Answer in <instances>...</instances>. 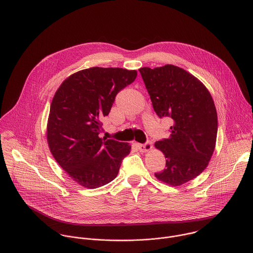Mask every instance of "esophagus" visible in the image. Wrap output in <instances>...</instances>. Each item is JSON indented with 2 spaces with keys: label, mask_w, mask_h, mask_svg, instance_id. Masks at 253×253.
Masks as SVG:
<instances>
[{
  "label": "esophagus",
  "mask_w": 253,
  "mask_h": 253,
  "mask_svg": "<svg viewBox=\"0 0 253 253\" xmlns=\"http://www.w3.org/2000/svg\"><path fill=\"white\" fill-rule=\"evenodd\" d=\"M138 147H139L140 152H148L153 148L152 143L150 141H147L145 144H139Z\"/></svg>",
  "instance_id": "34e87169"
}]
</instances>
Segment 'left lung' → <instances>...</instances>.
<instances>
[{
	"mask_svg": "<svg viewBox=\"0 0 253 253\" xmlns=\"http://www.w3.org/2000/svg\"><path fill=\"white\" fill-rule=\"evenodd\" d=\"M141 76L160 118L172 119L169 137L155 146L166 157V169L156 177L181 185L199 175L214 153L218 117L206 86L185 70L173 66L141 68Z\"/></svg>",
	"mask_w": 253,
	"mask_h": 253,
	"instance_id": "8db88e82",
	"label": "left lung"
}]
</instances>
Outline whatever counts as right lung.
<instances>
[{
    "instance_id": "obj_1",
    "label": "right lung",
    "mask_w": 253,
    "mask_h": 253,
    "mask_svg": "<svg viewBox=\"0 0 253 253\" xmlns=\"http://www.w3.org/2000/svg\"><path fill=\"white\" fill-rule=\"evenodd\" d=\"M136 77L137 71L93 67L67 78L53 97L47 124L50 151L84 187L93 189L112 181L130 153L127 143L98 135L116 94Z\"/></svg>"
}]
</instances>
